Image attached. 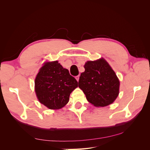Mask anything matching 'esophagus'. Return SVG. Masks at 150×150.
<instances>
[{"mask_svg": "<svg viewBox=\"0 0 150 150\" xmlns=\"http://www.w3.org/2000/svg\"><path fill=\"white\" fill-rule=\"evenodd\" d=\"M76 79L78 81H79V76H76Z\"/></svg>", "mask_w": 150, "mask_h": 150, "instance_id": "1", "label": "esophagus"}]
</instances>
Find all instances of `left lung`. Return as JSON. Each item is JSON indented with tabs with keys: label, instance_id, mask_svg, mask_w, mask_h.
Here are the masks:
<instances>
[{
	"label": "left lung",
	"instance_id": "1",
	"mask_svg": "<svg viewBox=\"0 0 150 150\" xmlns=\"http://www.w3.org/2000/svg\"><path fill=\"white\" fill-rule=\"evenodd\" d=\"M84 69L79 77V88L87 100L97 108L114 103L120 93V82L109 63L103 57L88 61Z\"/></svg>",
	"mask_w": 150,
	"mask_h": 150
}]
</instances>
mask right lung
I'll use <instances>...</instances> for the list:
<instances>
[{"instance_id":"1","label":"right lung","mask_w":150,"mask_h":150,"mask_svg":"<svg viewBox=\"0 0 150 150\" xmlns=\"http://www.w3.org/2000/svg\"><path fill=\"white\" fill-rule=\"evenodd\" d=\"M39 101L49 110H59L69 101L72 91L78 87V81L58 61H46L34 81Z\"/></svg>"}]
</instances>
